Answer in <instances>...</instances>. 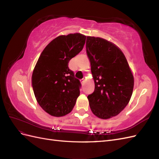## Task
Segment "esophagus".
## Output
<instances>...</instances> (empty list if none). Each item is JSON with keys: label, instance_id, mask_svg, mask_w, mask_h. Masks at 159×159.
Returning <instances> with one entry per match:
<instances>
[{"label": "esophagus", "instance_id": "1", "mask_svg": "<svg viewBox=\"0 0 159 159\" xmlns=\"http://www.w3.org/2000/svg\"><path fill=\"white\" fill-rule=\"evenodd\" d=\"M80 81H81V84H82V85H84V82H85V79L83 78V79H81Z\"/></svg>", "mask_w": 159, "mask_h": 159}]
</instances>
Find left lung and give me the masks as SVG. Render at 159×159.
<instances>
[{
	"instance_id": "8db88e82",
	"label": "left lung",
	"mask_w": 159,
	"mask_h": 159,
	"mask_svg": "<svg viewBox=\"0 0 159 159\" xmlns=\"http://www.w3.org/2000/svg\"><path fill=\"white\" fill-rule=\"evenodd\" d=\"M86 51L95 83L88 96L92 113L103 119L116 116L131 99L134 78L121 50L102 38L87 36Z\"/></svg>"
}]
</instances>
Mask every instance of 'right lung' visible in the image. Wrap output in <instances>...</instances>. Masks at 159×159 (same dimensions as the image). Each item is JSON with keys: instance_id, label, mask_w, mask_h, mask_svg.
<instances>
[{"instance_id": "right-lung-1", "label": "right lung", "mask_w": 159, "mask_h": 159, "mask_svg": "<svg viewBox=\"0 0 159 159\" xmlns=\"http://www.w3.org/2000/svg\"><path fill=\"white\" fill-rule=\"evenodd\" d=\"M85 39L80 33L57 36L46 46L36 62L32 76L33 91L40 106L52 116L70 113L80 94V81L68 63L82 50Z\"/></svg>"}]
</instances>
